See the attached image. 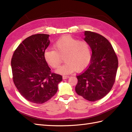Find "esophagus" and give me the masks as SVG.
<instances>
[{
    "mask_svg": "<svg viewBox=\"0 0 132 132\" xmlns=\"http://www.w3.org/2000/svg\"><path fill=\"white\" fill-rule=\"evenodd\" d=\"M62 78H63V79H68V78H69V76H66V75H63V76L62 77Z\"/></svg>",
    "mask_w": 132,
    "mask_h": 132,
    "instance_id": "obj_1",
    "label": "esophagus"
}]
</instances>
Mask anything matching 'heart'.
<instances>
[{"mask_svg":"<svg viewBox=\"0 0 132 132\" xmlns=\"http://www.w3.org/2000/svg\"><path fill=\"white\" fill-rule=\"evenodd\" d=\"M54 49L45 50L44 57L46 63L53 68L60 66L62 57L66 63L58 68V74L68 75L75 70L80 71L89 64L91 59V50L85 41H79L70 35L60 38L54 44Z\"/></svg>","mask_w":132,"mask_h":132,"instance_id":"obj_1","label":"heart"}]
</instances>
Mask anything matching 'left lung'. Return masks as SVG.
I'll list each match as a JSON object with an SVG mask.
<instances>
[{
    "label": "left lung",
    "mask_w": 132,
    "mask_h": 132,
    "mask_svg": "<svg viewBox=\"0 0 132 132\" xmlns=\"http://www.w3.org/2000/svg\"><path fill=\"white\" fill-rule=\"evenodd\" d=\"M84 40L92 50L91 62L85 71L77 76L75 91L91 102L99 100L111 91L115 81L118 59L107 39L98 33L85 31Z\"/></svg>",
    "instance_id": "1"
}]
</instances>
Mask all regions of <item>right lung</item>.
<instances>
[{
    "mask_svg": "<svg viewBox=\"0 0 132 132\" xmlns=\"http://www.w3.org/2000/svg\"><path fill=\"white\" fill-rule=\"evenodd\" d=\"M49 35H33L15 50L11 60L13 80L25 99L36 104L47 102L57 92L62 80L60 75L52 73L44 57L50 44Z\"/></svg>",
    "mask_w": 132,
    "mask_h": 132,
    "instance_id": "add662e5",
    "label": "right lung"
}]
</instances>
